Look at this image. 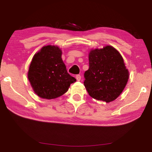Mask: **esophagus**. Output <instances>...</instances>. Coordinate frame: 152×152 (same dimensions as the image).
I'll return each instance as SVG.
<instances>
[{
  "label": "esophagus",
  "mask_w": 152,
  "mask_h": 152,
  "mask_svg": "<svg viewBox=\"0 0 152 152\" xmlns=\"http://www.w3.org/2000/svg\"><path fill=\"white\" fill-rule=\"evenodd\" d=\"M76 80H77V81H80L81 80V76H80V75H76Z\"/></svg>",
  "instance_id": "esophagus-1"
}]
</instances>
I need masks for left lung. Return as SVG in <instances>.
I'll return each mask as SVG.
<instances>
[{
  "instance_id": "8db88e82",
  "label": "left lung",
  "mask_w": 152,
  "mask_h": 152,
  "mask_svg": "<svg viewBox=\"0 0 152 152\" xmlns=\"http://www.w3.org/2000/svg\"><path fill=\"white\" fill-rule=\"evenodd\" d=\"M89 68L84 85L90 96L98 101L112 102L121 94L129 73L120 53L113 46L90 51Z\"/></svg>"
}]
</instances>
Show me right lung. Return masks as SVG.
Instances as JSON below:
<instances>
[{
	"mask_svg": "<svg viewBox=\"0 0 152 152\" xmlns=\"http://www.w3.org/2000/svg\"><path fill=\"white\" fill-rule=\"evenodd\" d=\"M57 45H46L36 53L30 64L27 77L35 93L42 99H53L68 91L76 81L68 73Z\"/></svg>",
	"mask_w": 152,
	"mask_h": 152,
	"instance_id": "1",
	"label": "right lung"
}]
</instances>
